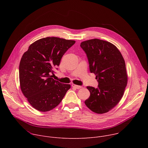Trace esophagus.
<instances>
[{
    "mask_svg": "<svg viewBox=\"0 0 148 148\" xmlns=\"http://www.w3.org/2000/svg\"><path fill=\"white\" fill-rule=\"evenodd\" d=\"M72 87L76 88V89H80L82 87V86H77V85H75V84H72Z\"/></svg>",
    "mask_w": 148,
    "mask_h": 148,
    "instance_id": "1",
    "label": "esophagus"
}]
</instances>
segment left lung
I'll use <instances>...</instances> for the list:
<instances>
[{
    "instance_id": "8db88e82",
    "label": "left lung",
    "mask_w": 148,
    "mask_h": 148,
    "mask_svg": "<svg viewBox=\"0 0 148 148\" xmlns=\"http://www.w3.org/2000/svg\"><path fill=\"white\" fill-rule=\"evenodd\" d=\"M80 47L98 82L97 88L87 87L90 96L85 103L94 112L106 113L118 104L127 85L125 60L117 47L108 41L94 38L82 42Z\"/></svg>"
}]
</instances>
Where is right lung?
<instances>
[{
    "label": "right lung",
    "instance_id": "add662e5",
    "mask_svg": "<svg viewBox=\"0 0 148 148\" xmlns=\"http://www.w3.org/2000/svg\"><path fill=\"white\" fill-rule=\"evenodd\" d=\"M75 43L74 40L47 37L34 42L23 54L19 64L20 88L36 110L41 112L53 110L70 88V84L54 80L51 74Z\"/></svg>",
    "mask_w": 148,
    "mask_h": 148
}]
</instances>
